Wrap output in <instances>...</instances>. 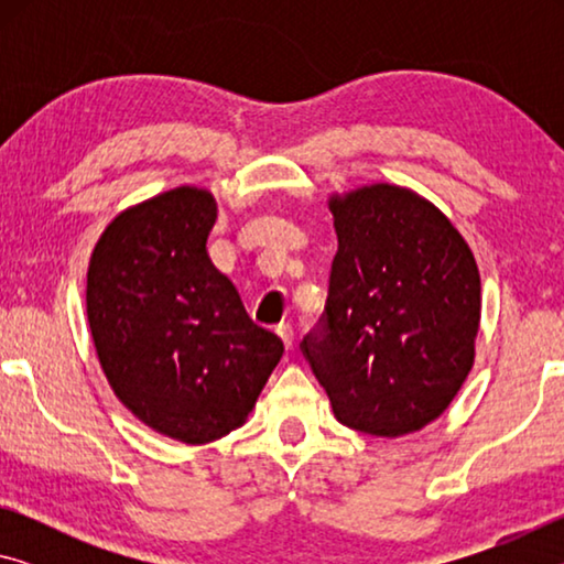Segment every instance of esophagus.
Instances as JSON below:
<instances>
[{"mask_svg": "<svg viewBox=\"0 0 564 564\" xmlns=\"http://www.w3.org/2000/svg\"><path fill=\"white\" fill-rule=\"evenodd\" d=\"M275 333H279V336H281L285 348L293 346V328H291V323H279V326H275Z\"/></svg>", "mask_w": 564, "mask_h": 564, "instance_id": "34e87169", "label": "esophagus"}]
</instances>
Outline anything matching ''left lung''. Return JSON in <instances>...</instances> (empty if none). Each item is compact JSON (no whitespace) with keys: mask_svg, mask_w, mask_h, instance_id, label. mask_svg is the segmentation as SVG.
I'll return each mask as SVG.
<instances>
[{"mask_svg":"<svg viewBox=\"0 0 564 564\" xmlns=\"http://www.w3.org/2000/svg\"><path fill=\"white\" fill-rule=\"evenodd\" d=\"M338 251L301 350L352 431L395 437L451 405L475 360L480 273L455 226L413 191L330 198Z\"/></svg>","mask_w":564,"mask_h":564,"instance_id":"1","label":"left lung"}]
</instances>
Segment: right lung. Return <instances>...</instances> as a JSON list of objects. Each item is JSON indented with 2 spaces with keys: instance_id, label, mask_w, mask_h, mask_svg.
Listing matches in <instances>:
<instances>
[{
  "instance_id": "add662e5",
  "label": "right lung",
  "mask_w": 564,
  "mask_h": 564,
  "mask_svg": "<svg viewBox=\"0 0 564 564\" xmlns=\"http://www.w3.org/2000/svg\"><path fill=\"white\" fill-rule=\"evenodd\" d=\"M214 221L208 191L171 188L113 218L87 273L89 328L113 393L188 445L236 431L283 356L208 259Z\"/></svg>"
}]
</instances>
